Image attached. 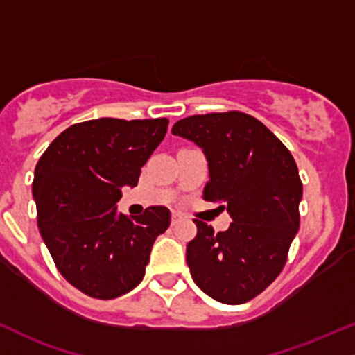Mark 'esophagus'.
<instances>
[{"label": "esophagus", "instance_id": "1", "mask_svg": "<svg viewBox=\"0 0 355 355\" xmlns=\"http://www.w3.org/2000/svg\"><path fill=\"white\" fill-rule=\"evenodd\" d=\"M182 219H184V216H182V214L173 212V214H171V225H177Z\"/></svg>", "mask_w": 355, "mask_h": 355}]
</instances>
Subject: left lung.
<instances>
[{
  "mask_svg": "<svg viewBox=\"0 0 355 355\" xmlns=\"http://www.w3.org/2000/svg\"><path fill=\"white\" fill-rule=\"evenodd\" d=\"M171 133L204 151L209 184L204 198L227 209V231L202 220L187 244L196 285L225 305L246 303L279 275L300 227L303 187L286 146L252 116L212 112L173 124Z\"/></svg>",
  "mask_w": 355,
  "mask_h": 355,
  "instance_id": "8db88e82",
  "label": "left lung"
}]
</instances>
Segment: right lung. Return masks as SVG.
I'll use <instances>...</instances> for the list:
<instances>
[{
  "label": "right lung",
  "mask_w": 355,
  "mask_h": 355,
  "mask_svg": "<svg viewBox=\"0 0 355 355\" xmlns=\"http://www.w3.org/2000/svg\"><path fill=\"white\" fill-rule=\"evenodd\" d=\"M168 119L101 118L67 128L35 166L38 229L60 275L92 298L128 293L145 276L151 246L168 229L170 210L118 212L123 187L165 138Z\"/></svg>",
  "instance_id": "right-lung-1"
}]
</instances>
